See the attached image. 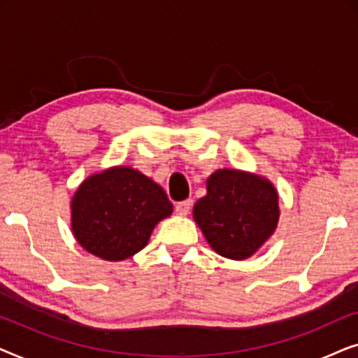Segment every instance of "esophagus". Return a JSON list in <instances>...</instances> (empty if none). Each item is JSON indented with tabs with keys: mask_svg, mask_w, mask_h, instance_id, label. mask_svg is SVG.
<instances>
[{
	"mask_svg": "<svg viewBox=\"0 0 358 358\" xmlns=\"http://www.w3.org/2000/svg\"><path fill=\"white\" fill-rule=\"evenodd\" d=\"M190 207H192V202H190V200H182V202L176 203V212L184 217V215H187L190 212Z\"/></svg>",
	"mask_w": 358,
	"mask_h": 358,
	"instance_id": "1",
	"label": "esophagus"
}]
</instances>
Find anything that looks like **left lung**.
I'll return each instance as SVG.
<instances>
[{"label":"left lung","instance_id":"1","mask_svg":"<svg viewBox=\"0 0 358 358\" xmlns=\"http://www.w3.org/2000/svg\"><path fill=\"white\" fill-rule=\"evenodd\" d=\"M192 215L215 252L244 261L277 229L278 192L259 174L217 169L207 179V195L194 205Z\"/></svg>","mask_w":358,"mask_h":358}]
</instances>
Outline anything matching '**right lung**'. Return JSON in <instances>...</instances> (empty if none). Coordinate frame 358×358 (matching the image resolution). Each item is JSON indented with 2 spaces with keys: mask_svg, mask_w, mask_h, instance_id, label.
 <instances>
[{
  "mask_svg": "<svg viewBox=\"0 0 358 358\" xmlns=\"http://www.w3.org/2000/svg\"><path fill=\"white\" fill-rule=\"evenodd\" d=\"M71 231L102 261H125L141 251L173 203L155 180L129 166H112L83 180L73 195Z\"/></svg>",
  "mask_w": 358,
  "mask_h": 358,
  "instance_id": "add662e5",
  "label": "right lung"
}]
</instances>
